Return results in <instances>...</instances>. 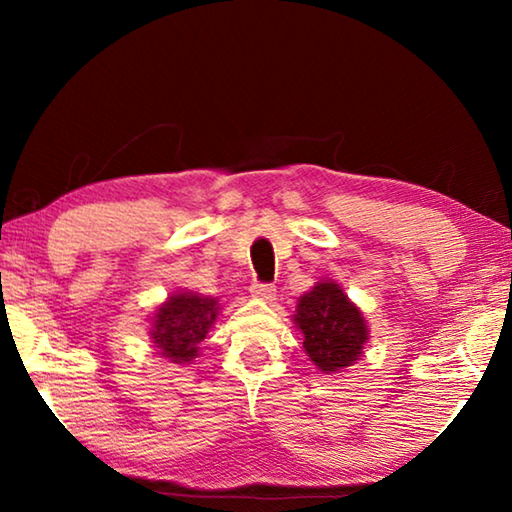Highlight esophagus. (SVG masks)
I'll list each match as a JSON object with an SVG mask.
<instances>
[{"instance_id": "obj_1", "label": "esophagus", "mask_w": 512, "mask_h": 512, "mask_svg": "<svg viewBox=\"0 0 512 512\" xmlns=\"http://www.w3.org/2000/svg\"><path fill=\"white\" fill-rule=\"evenodd\" d=\"M250 293H253V296H255L257 300L273 302L277 291H275L273 284H253V287H250Z\"/></svg>"}]
</instances>
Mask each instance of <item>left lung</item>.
Wrapping results in <instances>:
<instances>
[{
    "instance_id": "left-lung-1",
    "label": "left lung",
    "mask_w": 512,
    "mask_h": 512,
    "mask_svg": "<svg viewBox=\"0 0 512 512\" xmlns=\"http://www.w3.org/2000/svg\"><path fill=\"white\" fill-rule=\"evenodd\" d=\"M293 325L302 334L309 361L325 375L354 366L370 339L363 311L334 280H318L298 298Z\"/></svg>"
}]
</instances>
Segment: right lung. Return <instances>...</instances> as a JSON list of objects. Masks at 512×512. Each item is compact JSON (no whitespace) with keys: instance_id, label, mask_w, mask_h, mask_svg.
Instances as JSON below:
<instances>
[{"instance_id":"1","label":"right lung","mask_w":512,"mask_h":512,"mask_svg":"<svg viewBox=\"0 0 512 512\" xmlns=\"http://www.w3.org/2000/svg\"><path fill=\"white\" fill-rule=\"evenodd\" d=\"M223 309L214 296L194 291H173L151 314L149 336L160 357L169 363H192L201 352V341L210 334Z\"/></svg>"}]
</instances>
